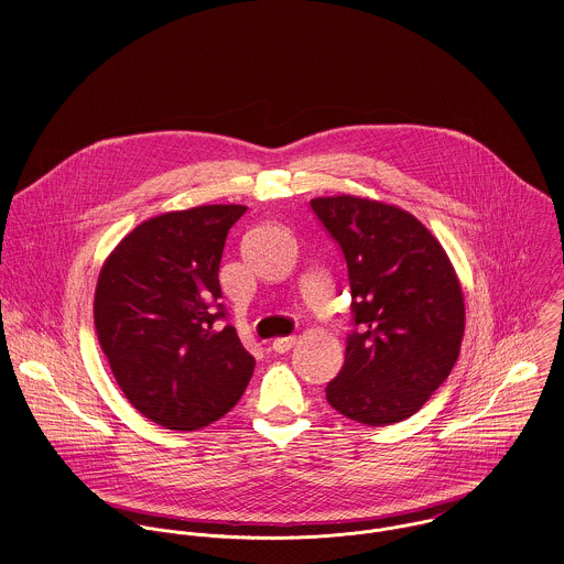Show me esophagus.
I'll use <instances>...</instances> for the list:
<instances>
[{
	"label": "esophagus",
	"instance_id": "1",
	"mask_svg": "<svg viewBox=\"0 0 564 564\" xmlns=\"http://www.w3.org/2000/svg\"><path fill=\"white\" fill-rule=\"evenodd\" d=\"M295 343H297V338H295V336H282V338H275V340H273V351L284 354V351H289Z\"/></svg>",
	"mask_w": 564,
	"mask_h": 564
}]
</instances>
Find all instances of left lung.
<instances>
[{"label": "left lung", "mask_w": 564, "mask_h": 564, "mask_svg": "<svg viewBox=\"0 0 564 564\" xmlns=\"http://www.w3.org/2000/svg\"><path fill=\"white\" fill-rule=\"evenodd\" d=\"M311 206L343 251L351 289L354 329L325 398L365 425L403 421L458 360L465 300L456 271L432 232L398 206L354 195Z\"/></svg>", "instance_id": "left-lung-1"}]
</instances>
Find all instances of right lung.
<instances>
[{
	"instance_id": "right-lung-1",
	"label": "right lung",
	"mask_w": 564,
	"mask_h": 564,
	"mask_svg": "<svg viewBox=\"0 0 564 564\" xmlns=\"http://www.w3.org/2000/svg\"><path fill=\"white\" fill-rule=\"evenodd\" d=\"M245 206L164 213L137 226L101 267L95 329L128 402L166 430L221 419L253 373L219 304V264Z\"/></svg>"
}]
</instances>
